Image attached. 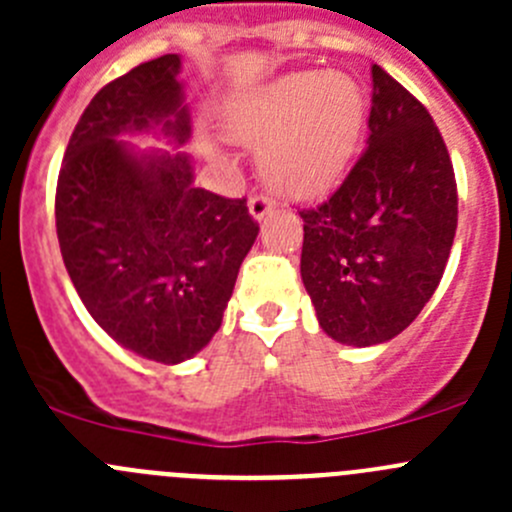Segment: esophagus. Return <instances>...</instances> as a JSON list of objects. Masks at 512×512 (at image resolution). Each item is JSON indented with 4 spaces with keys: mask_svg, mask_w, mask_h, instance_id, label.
Masks as SVG:
<instances>
[{
    "mask_svg": "<svg viewBox=\"0 0 512 512\" xmlns=\"http://www.w3.org/2000/svg\"><path fill=\"white\" fill-rule=\"evenodd\" d=\"M247 208H250V215L255 220H265L275 205H272V200L267 198V195H252V198L247 200Z\"/></svg>",
    "mask_w": 512,
    "mask_h": 512,
    "instance_id": "1",
    "label": "esophagus"
}]
</instances>
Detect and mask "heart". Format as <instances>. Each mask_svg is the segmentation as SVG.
Segmentation results:
<instances>
[{
    "label": "heart",
    "mask_w": 512,
    "mask_h": 512,
    "mask_svg": "<svg viewBox=\"0 0 512 512\" xmlns=\"http://www.w3.org/2000/svg\"><path fill=\"white\" fill-rule=\"evenodd\" d=\"M366 118L361 86L342 71H302L255 91L227 133L262 148L267 185L292 198H317L347 173Z\"/></svg>",
    "instance_id": "heart-1"
}]
</instances>
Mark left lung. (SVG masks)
<instances>
[{"label":"left lung","instance_id":"8db88e82","mask_svg":"<svg viewBox=\"0 0 512 512\" xmlns=\"http://www.w3.org/2000/svg\"><path fill=\"white\" fill-rule=\"evenodd\" d=\"M369 141L344 183L302 210V282L319 327L349 347L404 332L436 292L458 225L453 163L418 98L371 66Z\"/></svg>","mask_w":512,"mask_h":512}]
</instances>
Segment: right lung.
<instances>
[{"label":"right lung","instance_id":"add662e5","mask_svg":"<svg viewBox=\"0 0 512 512\" xmlns=\"http://www.w3.org/2000/svg\"><path fill=\"white\" fill-rule=\"evenodd\" d=\"M180 56L103 86L76 123L56 183L66 272L98 327L143 359L180 364L223 324L260 225L245 198L193 185L183 151L138 153L123 136L190 138Z\"/></svg>","mask_w":512,"mask_h":512}]
</instances>
